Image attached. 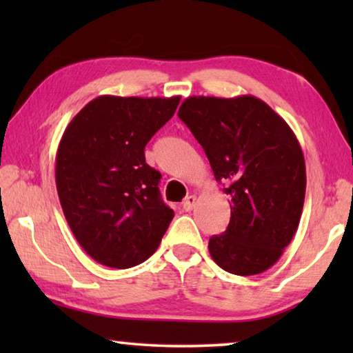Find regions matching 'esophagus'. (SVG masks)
I'll return each mask as SVG.
<instances>
[{
	"label": "esophagus",
	"mask_w": 353,
	"mask_h": 353,
	"mask_svg": "<svg viewBox=\"0 0 353 353\" xmlns=\"http://www.w3.org/2000/svg\"><path fill=\"white\" fill-rule=\"evenodd\" d=\"M194 205H196V196H187V198H185V201H183V204H182V207H183V210L185 212H190V210H193L194 208Z\"/></svg>",
	"instance_id": "34e87169"
}]
</instances>
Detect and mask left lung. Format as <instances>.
<instances>
[{"instance_id": "1", "label": "left lung", "mask_w": 353, "mask_h": 353, "mask_svg": "<svg viewBox=\"0 0 353 353\" xmlns=\"http://www.w3.org/2000/svg\"><path fill=\"white\" fill-rule=\"evenodd\" d=\"M177 115L230 196L227 230L208 241L213 261L236 276L270 270L294 236L305 199V160L294 132L252 94L190 97Z\"/></svg>"}]
</instances>
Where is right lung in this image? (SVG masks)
<instances>
[{"mask_svg":"<svg viewBox=\"0 0 353 353\" xmlns=\"http://www.w3.org/2000/svg\"><path fill=\"white\" fill-rule=\"evenodd\" d=\"M181 97L103 94L71 119L59 143L56 187L71 232L94 261L126 270L157 250L174 212L145 146Z\"/></svg>","mask_w":353,"mask_h":353,"instance_id":"obj_1","label":"right lung"}]
</instances>
